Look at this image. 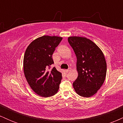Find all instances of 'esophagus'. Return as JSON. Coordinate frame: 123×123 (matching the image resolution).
Wrapping results in <instances>:
<instances>
[{"label": "esophagus", "mask_w": 123, "mask_h": 123, "mask_svg": "<svg viewBox=\"0 0 123 123\" xmlns=\"http://www.w3.org/2000/svg\"><path fill=\"white\" fill-rule=\"evenodd\" d=\"M71 69H71V68H69V69H66V70H65V72H66V73H68V72H70V70H71Z\"/></svg>", "instance_id": "obj_1"}]
</instances>
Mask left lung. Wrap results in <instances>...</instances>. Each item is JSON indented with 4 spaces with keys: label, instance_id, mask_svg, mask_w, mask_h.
<instances>
[{
    "label": "left lung",
    "instance_id": "8db88e82",
    "mask_svg": "<svg viewBox=\"0 0 123 123\" xmlns=\"http://www.w3.org/2000/svg\"><path fill=\"white\" fill-rule=\"evenodd\" d=\"M68 40L77 58L78 77L73 83V88L80 96L88 98L97 92L105 81V57L98 46L87 38L71 36Z\"/></svg>",
    "mask_w": 123,
    "mask_h": 123
}]
</instances>
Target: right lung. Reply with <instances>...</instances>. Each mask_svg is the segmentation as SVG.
Here are the masks:
<instances>
[{"label":"right lung","mask_w":123,"mask_h":123,"mask_svg":"<svg viewBox=\"0 0 123 123\" xmlns=\"http://www.w3.org/2000/svg\"><path fill=\"white\" fill-rule=\"evenodd\" d=\"M62 37L43 36L28 46L24 57V72L28 84L34 92L42 97H51L58 92L62 73L54 67L52 55Z\"/></svg>","instance_id":"add662e5"}]
</instances>
